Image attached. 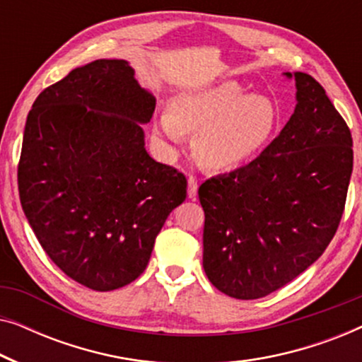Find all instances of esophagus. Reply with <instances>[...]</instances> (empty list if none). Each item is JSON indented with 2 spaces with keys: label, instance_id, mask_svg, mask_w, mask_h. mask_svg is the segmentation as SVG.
Returning a JSON list of instances; mask_svg holds the SVG:
<instances>
[{
  "label": "esophagus",
  "instance_id": "34e87169",
  "mask_svg": "<svg viewBox=\"0 0 362 362\" xmlns=\"http://www.w3.org/2000/svg\"><path fill=\"white\" fill-rule=\"evenodd\" d=\"M197 187H199V182H197L196 177L194 176L187 177V197H191V199H196Z\"/></svg>",
  "mask_w": 362,
  "mask_h": 362
}]
</instances>
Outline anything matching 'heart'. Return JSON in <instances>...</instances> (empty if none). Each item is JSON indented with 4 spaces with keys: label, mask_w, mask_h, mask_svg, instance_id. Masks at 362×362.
I'll use <instances>...</instances> for the list:
<instances>
[{
    "label": "heart",
    "mask_w": 362,
    "mask_h": 362,
    "mask_svg": "<svg viewBox=\"0 0 362 362\" xmlns=\"http://www.w3.org/2000/svg\"><path fill=\"white\" fill-rule=\"evenodd\" d=\"M276 120L279 110L269 95L244 93L237 82H222L177 95L171 113L158 117L155 135L173 153L186 133H196L194 148L204 165L234 170L265 146Z\"/></svg>",
    "instance_id": "1"
}]
</instances>
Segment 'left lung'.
Listing matches in <instances>:
<instances>
[{
	"mask_svg": "<svg viewBox=\"0 0 362 362\" xmlns=\"http://www.w3.org/2000/svg\"><path fill=\"white\" fill-rule=\"evenodd\" d=\"M279 136L244 168L199 186L202 267L222 293L255 300L315 264L338 229L353 173V138L325 88L303 72Z\"/></svg>",
	"mask_w": 362,
	"mask_h": 362,
	"instance_id": "obj_1",
	"label": "left lung"
}]
</instances>
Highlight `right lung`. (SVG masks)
<instances>
[{
  "instance_id": "right-lung-1",
  "label": "right lung",
  "mask_w": 362,
  "mask_h": 362,
  "mask_svg": "<svg viewBox=\"0 0 362 362\" xmlns=\"http://www.w3.org/2000/svg\"><path fill=\"white\" fill-rule=\"evenodd\" d=\"M156 98L123 59L77 67L39 93L24 127L19 199L39 244L67 276L110 291L150 262L187 181L153 160L141 125Z\"/></svg>"
}]
</instances>
